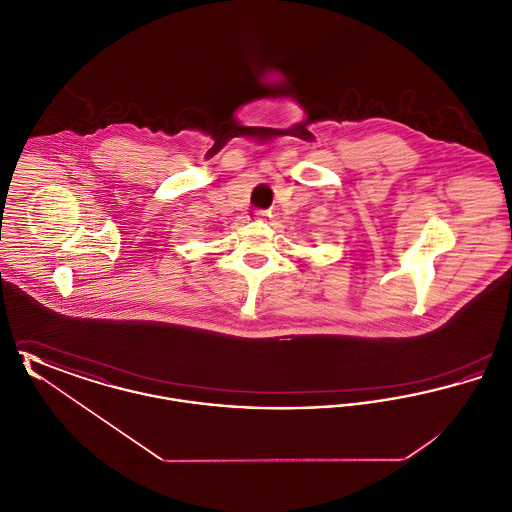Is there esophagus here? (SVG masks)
Returning a JSON list of instances; mask_svg holds the SVG:
<instances>
[{
  "instance_id": "34e87169",
  "label": "esophagus",
  "mask_w": 512,
  "mask_h": 512,
  "mask_svg": "<svg viewBox=\"0 0 512 512\" xmlns=\"http://www.w3.org/2000/svg\"><path fill=\"white\" fill-rule=\"evenodd\" d=\"M270 217V213H268L267 209H257L255 211V219H268Z\"/></svg>"
}]
</instances>
